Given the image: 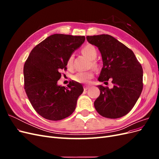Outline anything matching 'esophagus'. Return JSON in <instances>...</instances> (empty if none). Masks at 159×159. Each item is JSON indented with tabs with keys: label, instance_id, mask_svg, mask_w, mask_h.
Returning a JSON list of instances; mask_svg holds the SVG:
<instances>
[{
	"label": "esophagus",
	"instance_id": "34e87169",
	"mask_svg": "<svg viewBox=\"0 0 159 159\" xmlns=\"http://www.w3.org/2000/svg\"><path fill=\"white\" fill-rule=\"evenodd\" d=\"M89 88H90V86H89V85H85L84 88V90H85V91H86V90H88Z\"/></svg>",
	"mask_w": 159,
	"mask_h": 159
}]
</instances>
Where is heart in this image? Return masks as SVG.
Listing matches in <instances>:
<instances>
[{
	"mask_svg": "<svg viewBox=\"0 0 159 159\" xmlns=\"http://www.w3.org/2000/svg\"><path fill=\"white\" fill-rule=\"evenodd\" d=\"M83 54L85 56L88 58L90 60H93L96 57H97V50H96L95 48L92 45H86L85 46L82 50H81ZM73 56H70L69 58L67 61V66L68 68H71L72 65H73ZM93 66H95V63H92ZM93 77V74L92 71H80L77 73L74 77L73 79L77 82L79 83H88L89 80Z\"/></svg>",
	"mask_w": 159,
	"mask_h": 159,
	"instance_id": "heart-1",
	"label": "heart"
}]
</instances>
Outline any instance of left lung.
I'll return each mask as SVG.
<instances>
[{
	"label": "left lung",
	"mask_w": 159,
	"mask_h": 159,
	"mask_svg": "<svg viewBox=\"0 0 159 159\" xmlns=\"http://www.w3.org/2000/svg\"><path fill=\"white\" fill-rule=\"evenodd\" d=\"M89 44L98 48L103 68L98 80L110 79L113 88L98 85L100 95L94 102L102 116L117 119L123 117L135 105L143 90V68L133 52L108 34L88 36Z\"/></svg>",
	"instance_id": "obj_1"
}]
</instances>
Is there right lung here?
Wrapping results in <instances>:
<instances>
[{
	"label": "right lung",
	"mask_w": 159,
	"mask_h": 159,
	"mask_svg": "<svg viewBox=\"0 0 159 159\" xmlns=\"http://www.w3.org/2000/svg\"><path fill=\"white\" fill-rule=\"evenodd\" d=\"M84 36L55 34L35 46L24 66L25 89L36 111L42 117L58 121L69 117L83 93L82 85L70 81L59 85L60 71L69 57L84 44Z\"/></svg>",
	"instance_id": "obj_1"
}]
</instances>
